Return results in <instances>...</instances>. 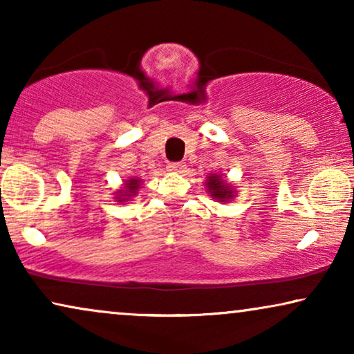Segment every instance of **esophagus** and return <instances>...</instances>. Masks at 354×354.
Returning a JSON list of instances; mask_svg holds the SVG:
<instances>
[{
  "mask_svg": "<svg viewBox=\"0 0 354 354\" xmlns=\"http://www.w3.org/2000/svg\"><path fill=\"white\" fill-rule=\"evenodd\" d=\"M169 172H183L185 171V164L183 162H169L167 164Z\"/></svg>",
  "mask_w": 354,
  "mask_h": 354,
  "instance_id": "34e87169",
  "label": "esophagus"
}]
</instances>
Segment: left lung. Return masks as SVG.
<instances>
[{
    "label": "left lung",
    "instance_id": "8db88e82",
    "mask_svg": "<svg viewBox=\"0 0 354 354\" xmlns=\"http://www.w3.org/2000/svg\"><path fill=\"white\" fill-rule=\"evenodd\" d=\"M206 192L209 193L212 200L217 203H229L235 200L236 188L234 183H230L227 178L219 172H211L205 180Z\"/></svg>",
    "mask_w": 354,
    "mask_h": 354
}]
</instances>
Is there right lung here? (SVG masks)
Wrapping results in <instances>:
<instances>
[{"label": "right lung", "instance_id": "right-lung-1", "mask_svg": "<svg viewBox=\"0 0 354 354\" xmlns=\"http://www.w3.org/2000/svg\"><path fill=\"white\" fill-rule=\"evenodd\" d=\"M140 187H142V178L140 177H129L125 178L122 187L114 192V200L118 203L132 201V198L137 195Z\"/></svg>", "mask_w": 354, "mask_h": 354}]
</instances>
